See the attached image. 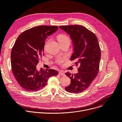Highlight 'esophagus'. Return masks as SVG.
Instances as JSON below:
<instances>
[{
	"label": "esophagus",
	"instance_id": "obj_1",
	"mask_svg": "<svg viewBox=\"0 0 122 122\" xmlns=\"http://www.w3.org/2000/svg\"><path fill=\"white\" fill-rule=\"evenodd\" d=\"M59 74L60 76H64L65 75V73L63 71H60L59 72Z\"/></svg>",
	"mask_w": 122,
	"mask_h": 122
}]
</instances>
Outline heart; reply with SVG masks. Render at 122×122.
Instances as JSON below:
<instances>
[{
	"label": "heart",
	"mask_w": 122,
	"mask_h": 122,
	"mask_svg": "<svg viewBox=\"0 0 122 122\" xmlns=\"http://www.w3.org/2000/svg\"><path fill=\"white\" fill-rule=\"evenodd\" d=\"M57 40L59 42V43H62L64 42H69V43L70 42V40L69 39V37L65 34H60L58 36Z\"/></svg>",
	"instance_id": "b5f03b06"
}]
</instances>
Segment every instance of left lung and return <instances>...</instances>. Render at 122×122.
Listing matches in <instances>:
<instances>
[{
    "label": "left lung",
    "instance_id": "1",
    "mask_svg": "<svg viewBox=\"0 0 122 122\" xmlns=\"http://www.w3.org/2000/svg\"><path fill=\"white\" fill-rule=\"evenodd\" d=\"M59 28L70 35L74 44L71 61L76 60V66H79L78 73H65L71 79V84L65 89L69 92L80 93L89 87L99 72L101 50L98 39L92 31L81 25Z\"/></svg>",
    "mask_w": 122,
    "mask_h": 122
}]
</instances>
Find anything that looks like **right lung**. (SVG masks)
Instances as JSON below:
<instances>
[{"label": "right lung", "instance_id": "obj_1", "mask_svg": "<svg viewBox=\"0 0 122 122\" xmlns=\"http://www.w3.org/2000/svg\"><path fill=\"white\" fill-rule=\"evenodd\" d=\"M58 29L56 25H39L23 31L17 38L11 52V69L25 91H39L50 77L58 74L55 70H38L36 66L44 54L45 40Z\"/></svg>", "mask_w": 122, "mask_h": 122}]
</instances>
